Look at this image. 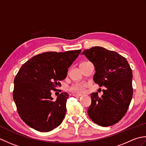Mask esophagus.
Here are the masks:
<instances>
[{
	"label": "esophagus",
	"mask_w": 146,
	"mask_h": 146,
	"mask_svg": "<svg viewBox=\"0 0 146 146\" xmlns=\"http://www.w3.org/2000/svg\"><path fill=\"white\" fill-rule=\"evenodd\" d=\"M82 95V94H73V97H81Z\"/></svg>",
	"instance_id": "1"
}]
</instances>
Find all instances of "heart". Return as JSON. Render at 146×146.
Instances as JSON below:
<instances>
[{
    "label": "heart",
    "instance_id": "heart-1",
    "mask_svg": "<svg viewBox=\"0 0 146 146\" xmlns=\"http://www.w3.org/2000/svg\"><path fill=\"white\" fill-rule=\"evenodd\" d=\"M86 86V83L84 82L78 83L71 86L70 88V90L73 92L82 93L83 92H84Z\"/></svg>",
    "mask_w": 146,
    "mask_h": 146
}]
</instances>
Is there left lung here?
Returning a JSON list of instances; mask_svg holds the SVG:
<instances>
[{"label":"left lung","instance_id":"left-lung-1","mask_svg":"<svg viewBox=\"0 0 146 146\" xmlns=\"http://www.w3.org/2000/svg\"><path fill=\"white\" fill-rule=\"evenodd\" d=\"M94 64L95 83L105 86L104 94H91L89 117L98 125L107 127L115 124L125 115L132 95V71L126 59L117 52L95 46L82 52Z\"/></svg>","mask_w":146,"mask_h":146}]
</instances>
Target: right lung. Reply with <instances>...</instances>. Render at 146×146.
<instances>
[{
  "label": "right lung",
  "mask_w": 146,
  "mask_h": 146,
  "mask_svg": "<svg viewBox=\"0 0 146 146\" xmlns=\"http://www.w3.org/2000/svg\"><path fill=\"white\" fill-rule=\"evenodd\" d=\"M81 51L43 52L21 67L14 78L13 99L19 115L27 125L44 132L63 122L69 95L61 93L54 101L51 92L61 86L60 82L66 78L68 68Z\"/></svg>",
  "instance_id": "1"
}]
</instances>
